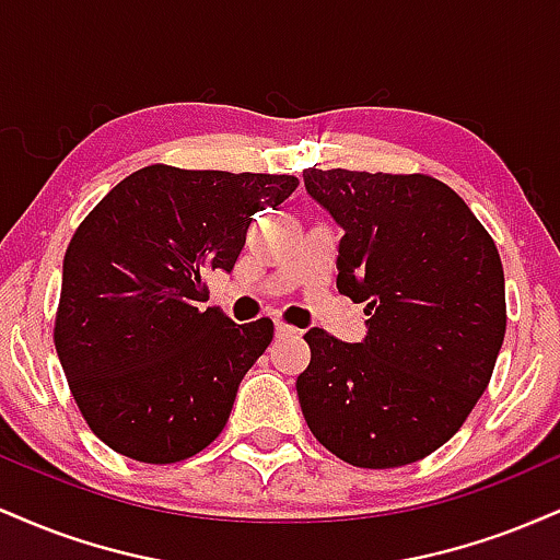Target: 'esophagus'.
<instances>
[{"mask_svg":"<svg viewBox=\"0 0 560 560\" xmlns=\"http://www.w3.org/2000/svg\"><path fill=\"white\" fill-rule=\"evenodd\" d=\"M300 329H294V326L284 324V320H276V337L284 339V337H298Z\"/></svg>","mask_w":560,"mask_h":560,"instance_id":"34e87169","label":"esophagus"}]
</instances>
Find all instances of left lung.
<instances>
[{
    "label": "left lung",
    "mask_w": 560,
    "mask_h": 560,
    "mask_svg": "<svg viewBox=\"0 0 560 560\" xmlns=\"http://www.w3.org/2000/svg\"><path fill=\"white\" fill-rule=\"evenodd\" d=\"M345 229L337 289L365 302L363 342L311 329L302 416L345 464H416L464 427L505 337V276L471 208L427 173L305 168Z\"/></svg>",
    "instance_id": "obj_1"
}]
</instances>
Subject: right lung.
<instances>
[{"instance_id": "right-lung-1", "label": "right lung", "mask_w": 560, "mask_h": 560, "mask_svg": "<svg viewBox=\"0 0 560 560\" xmlns=\"http://www.w3.org/2000/svg\"><path fill=\"white\" fill-rule=\"evenodd\" d=\"M294 176L147 165L81 221L62 260L55 347L89 429L139 464L191 458L226 427L273 320L205 307L210 271H231L253 215Z\"/></svg>"}]
</instances>
